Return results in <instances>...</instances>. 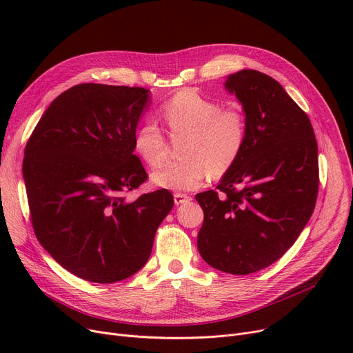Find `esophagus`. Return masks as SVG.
<instances>
[{"label": "esophagus", "instance_id": "1", "mask_svg": "<svg viewBox=\"0 0 353 353\" xmlns=\"http://www.w3.org/2000/svg\"><path fill=\"white\" fill-rule=\"evenodd\" d=\"M192 199L188 194H183V193H176L174 194V203L176 205H184V203L190 201Z\"/></svg>", "mask_w": 353, "mask_h": 353}]
</instances>
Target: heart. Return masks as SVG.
<instances>
[{"label":"heart","mask_w":353,"mask_h":353,"mask_svg":"<svg viewBox=\"0 0 353 353\" xmlns=\"http://www.w3.org/2000/svg\"><path fill=\"white\" fill-rule=\"evenodd\" d=\"M160 111L170 139L182 140L179 157L183 160L154 172V186L173 192L197 189L209 174H226L242 154L248 130L240 110L221 108L196 90L184 88L163 103ZM133 145L150 167H160L169 152V143L153 120H145L136 128Z\"/></svg>","instance_id":"obj_1"}]
</instances>
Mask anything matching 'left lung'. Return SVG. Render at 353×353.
<instances>
[{"label": "left lung", "mask_w": 353, "mask_h": 353, "mask_svg": "<svg viewBox=\"0 0 353 353\" xmlns=\"http://www.w3.org/2000/svg\"><path fill=\"white\" fill-rule=\"evenodd\" d=\"M225 88L243 107L246 144L205 213L197 249L212 268L249 274L281 259L307 225L319 188L318 143L305 111L266 74L240 70Z\"/></svg>", "instance_id": "left-lung-1"}]
</instances>
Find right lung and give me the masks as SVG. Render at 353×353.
<instances>
[{
    "label": "right lung",
    "instance_id": "right-lung-1",
    "mask_svg": "<svg viewBox=\"0 0 353 353\" xmlns=\"http://www.w3.org/2000/svg\"><path fill=\"white\" fill-rule=\"evenodd\" d=\"M150 103L141 87L74 85L48 105L27 143L23 177L35 236L84 281L114 283L139 272L174 205L165 189L124 197L147 180L133 136Z\"/></svg>",
    "mask_w": 353,
    "mask_h": 353
}]
</instances>
